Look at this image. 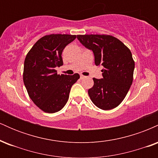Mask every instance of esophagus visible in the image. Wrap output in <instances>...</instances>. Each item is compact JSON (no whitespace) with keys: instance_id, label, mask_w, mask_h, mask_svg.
<instances>
[{"instance_id":"1","label":"esophagus","mask_w":158,"mask_h":158,"mask_svg":"<svg viewBox=\"0 0 158 158\" xmlns=\"http://www.w3.org/2000/svg\"><path fill=\"white\" fill-rule=\"evenodd\" d=\"M85 77H84V76H83V75H81V76H80V79H84Z\"/></svg>"}]
</instances>
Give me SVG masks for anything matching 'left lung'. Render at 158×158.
<instances>
[{
    "label": "left lung",
    "mask_w": 158,
    "mask_h": 158,
    "mask_svg": "<svg viewBox=\"0 0 158 158\" xmlns=\"http://www.w3.org/2000/svg\"><path fill=\"white\" fill-rule=\"evenodd\" d=\"M83 46L92 50L97 66H102V79L94 78L88 95L102 110L116 108L123 102L133 81L135 61L130 50L111 35H78Z\"/></svg>",
    "instance_id": "obj_1"
}]
</instances>
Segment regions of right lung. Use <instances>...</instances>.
Here are the masks:
<instances>
[{
    "instance_id": "right-lung-1",
    "label": "right lung",
    "mask_w": 158,
    "mask_h": 158,
    "mask_svg": "<svg viewBox=\"0 0 158 158\" xmlns=\"http://www.w3.org/2000/svg\"><path fill=\"white\" fill-rule=\"evenodd\" d=\"M77 35L51 34L41 38L25 58L23 79L30 99L40 109L55 113L65 106L72 85L79 75L57 74L63 64L61 53Z\"/></svg>"
}]
</instances>
